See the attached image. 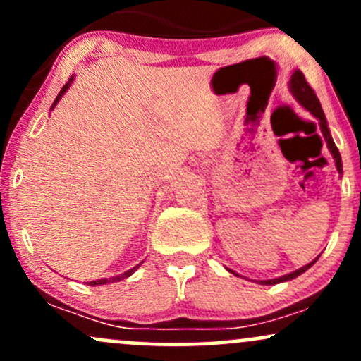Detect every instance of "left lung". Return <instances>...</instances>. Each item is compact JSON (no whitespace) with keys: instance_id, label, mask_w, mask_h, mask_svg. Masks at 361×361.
Segmentation results:
<instances>
[{"instance_id":"8db88e82","label":"left lung","mask_w":361,"mask_h":361,"mask_svg":"<svg viewBox=\"0 0 361 361\" xmlns=\"http://www.w3.org/2000/svg\"><path fill=\"white\" fill-rule=\"evenodd\" d=\"M288 88H290V93L293 94V98H295V100L299 102L305 110L310 111V114H312L314 117L319 120V127H321L322 135H324V139H326L327 149H329V152L334 157V163H336L338 173H339V175H343L341 154H339L336 144H334L333 137H331V132H329V127H327V120H326L324 111H322V106H321V103H319V100H317L316 93H314V90L310 88L309 82L305 81L304 74H302V71H299V69H295V71H293L292 78H290V81H288ZM319 256H321V255H319ZM319 256H317L316 259L310 261L309 264H305V267H302V268H299V270H295V271H292V273H287V275H283V276H279V279L256 280V281H258L259 285H276V283H281V281H288V280L297 279V276L302 275V273H304V271H307L309 268L312 267L314 263H316V261L319 259ZM227 271H231V273H234V275H238V273L233 271V270H229V268H227Z\"/></svg>"}]
</instances>
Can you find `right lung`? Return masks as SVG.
<instances>
[{"label":"right lung","mask_w":361,"mask_h":361,"mask_svg":"<svg viewBox=\"0 0 361 361\" xmlns=\"http://www.w3.org/2000/svg\"><path fill=\"white\" fill-rule=\"evenodd\" d=\"M74 81V76H71L69 78V81L66 82L64 86H62V90L59 91V94H57V98L56 100H54V103H52V106H51V110L54 109V106L57 105V103H59V100L62 97H64V93L66 91L69 90V86H71V82ZM140 267V263L137 264V267H134V268H130V270H127L126 273H122V275H117V276H110V279H102V280H93V281H88V285H105V283H114V281H120V280H123V279H127V276H130L132 273H134L135 270H137V268Z\"/></svg>","instance_id":"add662e5"}]
</instances>
